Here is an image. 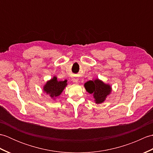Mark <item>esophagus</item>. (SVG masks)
I'll use <instances>...</instances> for the list:
<instances>
[{"mask_svg":"<svg viewBox=\"0 0 153 153\" xmlns=\"http://www.w3.org/2000/svg\"><path fill=\"white\" fill-rule=\"evenodd\" d=\"M72 82L74 83H78L79 82V79L77 78V77H72Z\"/></svg>","mask_w":153,"mask_h":153,"instance_id":"esophagus-1","label":"esophagus"}]
</instances>
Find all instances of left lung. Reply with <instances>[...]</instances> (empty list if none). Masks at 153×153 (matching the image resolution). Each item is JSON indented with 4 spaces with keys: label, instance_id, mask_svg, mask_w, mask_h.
I'll return each mask as SVG.
<instances>
[{
    "label": "left lung",
    "instance_id": "obj_1",
    "mask_svg": "<svg viewBox=\"0 0 153 153\" xmlns=\"http://www.w3.org/2000/svg\"><path fill=\"white\" fill-rule=\"evenodd\" d=\"M84 87L87 91L93 95L96 104L105 102L107 97L112 92L110 85L105 83L99 78L88 81L84 84Z\"/></svg>",
    "mask_w": 153,
    "mask_h": 153
}]
</instances>
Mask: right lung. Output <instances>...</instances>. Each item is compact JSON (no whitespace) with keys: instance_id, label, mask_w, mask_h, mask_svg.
<instances>
[{"instance_id":"1","label":"right lung","mask_w":153,"mask_h":153,"mask_svg":"<svg viewBox=\"0 0 153 153\" xmlns=\"http://www.w3.org/2000/svg\"><path fill=\"white\" fill-rule=\"evenodd\" d=\"M67 80L58 81L56 76H54L50 80H48L45 84L43 91L49 96L53 100H56L62 93L64 89L67 86Z\"/></svg>"}]
</instances>
